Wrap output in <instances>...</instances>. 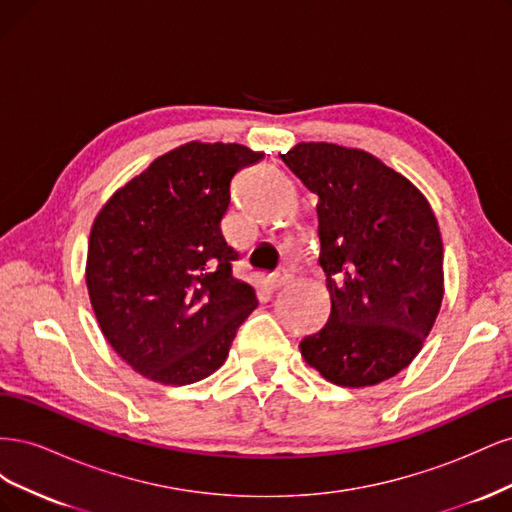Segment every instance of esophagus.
I'll return each instance as SVG.
<instances>
[{
	"label": "esophagus",
	"instance_id": "1",
	"mask_svg": "<svg viewBox=\"0 0 512 512\" xmlns=\"http://www.w3.org/2000/svg\"><path fill=\"white\" fill-rule=\"evenodd\" d=\"M290 282V273L286 271V269H282V271H277V273H273L271 277H269V286L273 288V290H277V288H282V286H286Z\"/></svg>",
	"mask_w": 512,
	"mask_h": 512
}]
</instances>
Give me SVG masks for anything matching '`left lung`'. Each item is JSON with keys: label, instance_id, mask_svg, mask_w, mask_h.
<instances>
[{"label": "left lung", "instance_id": "obj_1", "mask_svg": "<svg viewBox=\"0 0 512 512\" xmlns=\"http://www.w3.org/2000/svg\"><path fill=\"white\" fill-rule=\"evenodd\" d=\"M318 196L320 267L331 316L301 342L324 380L363 389L421 352L444 297V247L425 194L369 151L297 143L280 153Z\"/></svg>", "mask_w": 512, "mask_h": 512}]
</instances>
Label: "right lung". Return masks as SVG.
Here are the masks:
<instances>
[{
    "mask_svg": "<svg viewBox=\"0 0 512 512\" xmlns=\"http://www.w3.org/2000/svg\"><path fill=\"white\" fill-rule=\"evenodd\" d=\"M265 158L237 143L190 141L106 200L89 232L85 282L108 344L138 374L192 384L226 361L256 309L220 222L230 179Z\"/></svg>",
    "mask_w": 512,
    "mask_h": 512,
    "instance_id": "1",
    "label": "right lung"
}]
</instances>
